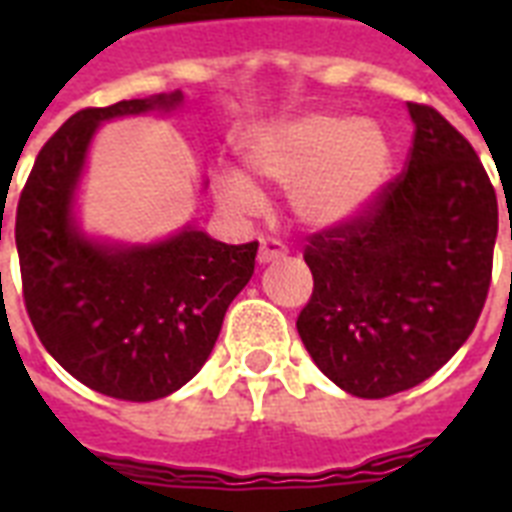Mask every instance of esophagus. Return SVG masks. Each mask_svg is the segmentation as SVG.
<instances>
[{
	"mask_svg": "<svg viewBox=\"0 0 512 512\" xmlns=\"http://www.w3.org/2000/svg\"><path fill=\"white\" fill-rule=\"evenodd\" d=\"M281 257H287V247L279 239H260V249H257V263L268 265L276 263Z\"/></svg>",
	"mask_w": 512,
	"mask_h": 512,
	"instance_id": "esophagus-1",
	"label": "esophagus"
}]
</instances>
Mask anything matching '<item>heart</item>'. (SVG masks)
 Segmentation results:
<instances>
[{"instance_id": "heart-1", "label": "heart", "mask_w": 512, "mask_h": 512, "mask_svg": "<svg viewBox=\"0 0 512 512\" xmlns=\"http://www.w3.org/2000/svg\"><path fill=\"white\" fill-rule=\"evenodd\" d=\"M247 170L276 188H287L295 215L311 228H337L377 199L390 175V143L374 122L308 111L257 124L241 140ZM220 207L252 215L263 191L239 170H220L212 180Z\"/></svg>"}]
</instances>
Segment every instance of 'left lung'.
I'll return each instance as SVG.
<instances>
[{
  "label": "left lung",
  "mask_w": 512,
  "mask_h": 512,
  "mask_svg": "<svg viewBox=\"0 0 512 512\" xmlns=\"http://www.w3.org/2000/svg\"><path fill=\"white\" fill-rule=\"evenodd\" d=\"M406 170L364 215L313 233V295L297 332L350 396L385 398L436 374L476 329L492 281L497 193L436 108L409 103ZM512 239V228H510Z\"/></svg>",
  "instance_id": "1"
}]
</instances>
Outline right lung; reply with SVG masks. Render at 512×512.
I'll list each match as a JSON object with an SVG mask.
<instances>
[{
    "mask_svg": "<svg viewBox=\"0 0 512 512\" xmlns=\"http://www.w3.org/2000/svg\"><path fill=\"white\" fill-rule=\"evenodd\" d=\"M180 103L175 90L71 116L36 156L15 215L36 335L71 377L122 401H156L183 388L255 273L257 241L223 244L185 225L154 244H108L76 225V188L100 124Z\"/></svg>",
    "mask_w": 512,
    "mask_h": 512,
    "instance_id": "add662e5",
    "label": "right lung"
}]
</instances>
